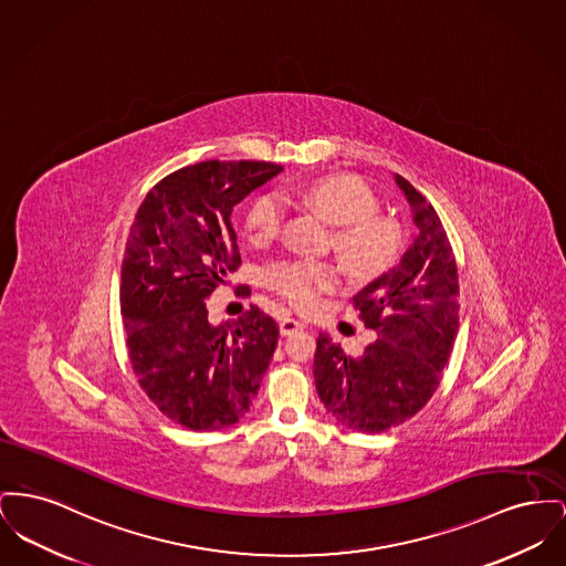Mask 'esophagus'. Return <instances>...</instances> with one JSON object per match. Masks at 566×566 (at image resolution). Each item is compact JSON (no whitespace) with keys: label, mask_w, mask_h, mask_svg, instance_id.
I'll return each mask as SVG.
<instances>
[{"label":"esophagus","mask_w":566,"mask_h":566,"mask_svg":"<svg viewBox=\"0 0 566 566\" xmlns=\"http://www.w3.org/2000/svg\"><path fill=\"white\" fill-rule=\"evenodd\" d=\"M303 327H305V325H303L301 321L291 318V316H286V318L280 321V332H282V335H291V333L300 332Z\"/></svg>","instance_id":"obj_1"}]
</instances>
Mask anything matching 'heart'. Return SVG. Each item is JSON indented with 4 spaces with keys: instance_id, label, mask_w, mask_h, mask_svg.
<instances>
[{
    "instance_id": "heart-1",
    "label": "heart",
    "mask_w": 566,
    "mask_h": 566,
    "mask_svg": "<svg viewBox=\"0 0 566 566\" xmlns=\"http://www.w3.org/2000/svg\"><path fill=\"white\" fill-rule=\"evenodd\" d=\"M300 199L318 209L332 224L333 252L355 277L378 275L399 254L401 231L389 218L376 216L378 200L355 175H323L303 184ZM282 227V202L273 197L256 200L245 216L252 241H269ZM271 289L297 310L314 307L321 295L335 289L337 269L318 261H295L269 271Z\"/></svg>"
}]
</instances>
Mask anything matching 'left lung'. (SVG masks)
<instances>
[{"instance_id": "8db88e82", "label": "left lung", "mask_w": 566, "mask_h": 566, "mask_svg": "<svg viewBox=\"0 0 566 566\" xmlns=\"http://www.w3.org/2000/svg\"><path fill=\"white\" fill-rule=\"evenodd\" d=\"M410 205L417 234L399 263L355 295L378 339L364 355H346L318 335L314 382L335 421L378 433L417 415L432 398L460 325V284L451 243L432 205L394 175Z\"/></svg>"}]
</instances>
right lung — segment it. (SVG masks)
Instances as JSON below:
<instances>
[{"mask_svg":"<svg viewBox=\"0 0 566 566\" xmlns=\"http://www.w3.org/2000/svg\"><path fill=\"white\" fill-rule=\"evenodd\" d=\"M282 167L209 160L179 168L145 197L122 265V316L134 374L188 430L234 426L252 406L280 329L252 305L211 325L209 295L241 263L231 213Z\"/></svg>","mask_w":566,"mask_h":566,"instance_id":"obj_1","label":"right lung"}]
</instances>
